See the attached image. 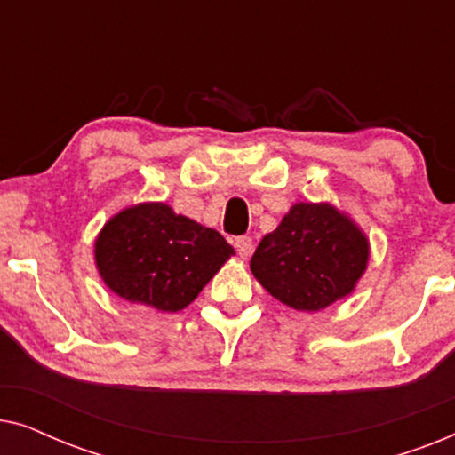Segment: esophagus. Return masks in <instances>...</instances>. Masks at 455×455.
I'll use <instances>...</instances> for the list:
<instances>
[{
	"instance_id": "34e87169",
	"label": "esophagus",
	"mask_w": 455,
	"mask_h": 455,
	"mask_svg": "<svg viewBox=\"0 0 455 455\" xmlns=\"http://www.w3.org/2000/svg\"><path fill=\"white\" fill-rule=\"evenodd\" d=\"M235 251H238L240 257H248V254L252 252V238L251 235H240V238H235Z\"/></svg>"
}]
</instances>
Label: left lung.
I'll return each instance as SVG.
<instances>
[{"instance_id":"left-lung-1","label":"left lung","mask_w":455,"mask_h":455,"mask_svg":"<svg viewBox=\"0 0 455 455\" xmlns=\"http://www.w3.org/2000/svg\"><path fill=\"white\" fill-rule=\"evenodd\" d=\"M371 244L363 228L331 203H294L251 259L257 282L285 307L315 313L350 296Z\"/></svg>"}]
</instances>
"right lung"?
Segmentation results:
<instances>
[{
  "label": "right lung",
  "mask_w": 455,
  "mask_h": 455,
  "mask_svg": "<svg viewBox=\"0 0 455 455\" xmlns=\"http://www.w3.org/2000/svg\"><path fill=\"white\" fill-rule=\"evenodd\" d=\"M235 251L213 228L165 203H139L109 217L95 238L103 283L130 304L178 313L195 302Z\"/></svg>",
  "instance_id": "1"
}]
</instances>
